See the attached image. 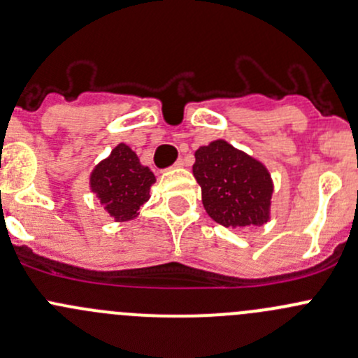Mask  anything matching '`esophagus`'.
<instances>
[{
	"label": "esophagus",
	"instance_id": "1",
	"mask_svg": "<svg viewBox=\"0 0 358 358\" xmlns=\"http://www.w3.org/2000/svg\"><path fill=\"white\" fill-rule=\"evenodd\" d=\"M182 166H183V159H178V161L173 164V168H182Z\"/></svg>",
	"mask_w": 358,
	"mask_h": 358
}]
</instances>
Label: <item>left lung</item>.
Masks as SVG:
<instances>
[{
  "label": "left lung",
  "instance_id": "8db88e82",
  "mask_svg": "<svg viewBox=\"0 0 358 358\" xmlns=\"http://www.w3.org/2000/svg\"><path fill=\"white\" fill-rule=\"evenodd\" d=\"M192 173L206 213L223 227H259L270 220L273 180L268 168L227 140L196 150Z\"/></svg>",
  "mask_w": 358,
  "mask_h": 358
}]
</instances>
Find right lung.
Instances as JSON below:
<instances>
[{
	"label": "right lung",
	"instance_id": "right-lung-1",
	"mask_svg": "<svg viewBox=\"0 0 358 358\" xmlns=\"http://www.w3.org/2000/svg\"><path fill=\"white\" fill-rule=\"evenodd\" d=\"M154 183L156 176L149 166H143L126 143H117L90 173V190L117 223L140 215V208L150 199Z\"/></svg>",
	"mask_w": 358,
	"mask_h": 358
}]
</instances>
